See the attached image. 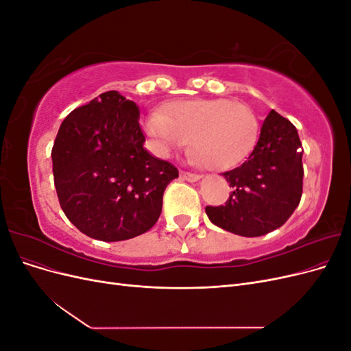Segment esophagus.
Instances as JSON below:
<instances>
[{
	"label": "esophagus",
	"mask_w": 351,
	"mask_h": 351,
	"mask_svg": "<svg viewBox=\"0 0 351 351\" xmlns=\"http://www.w3.org/2000/svg\"><path fill=\"white\" fill-rule=\"evenodd\" d=\"M180 177H182L183 180H186V182H197V180H200V176L199 174H193V173H189V171H182L180 173Z\"/></svg>",
	"instance_id": "34e87169"
}]
</instances>
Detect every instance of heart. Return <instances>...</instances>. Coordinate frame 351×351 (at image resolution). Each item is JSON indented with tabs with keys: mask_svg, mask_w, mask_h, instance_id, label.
<instances>
[{
	"mask_svg": "<svg viewBox=\"0 0 351 351\" xmlns=\"http://www.w3.org/2000/svg\"><path fill=\"white\" fill-rule=\"evenodd\" d=\"M155 149L169 155L183 149L190 137L193 161L228 169L249 156L258 141V117L246 104L228 99H189L167 105L145 121Z\"/></svg>",
	"mask_w": 351,
	"mask_h": 351,
	"instance_id": "obj_1",
	"label": "heart"
}]
</instances>
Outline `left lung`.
<instances>
[{"label":"left lung","mask_w":351,"mask_h":351,"mask_svg":"<svg viewBox=\"0 0 351 351\" xmlns=\"http://www.w3.org/2000/svg\"><path fill=\"white\" fill-rule=\"evenodd\" d=\"M302 155L295 127L272 110L249 158L222 173L232 192L226 205L206 206L212 224L243 237H259L280 228L300 204Z\"/></svg>","instance_id":"1"}]
</instances>
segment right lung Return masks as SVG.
Here are the masks:
<instances>
[{
	"label": "right lung",
	"instance_id": "obj_1",
	"mask_svg": "<svg viewBox=\"0 0 351 351\" xmlns=\"http://www.w3.org/2000/svg\"><path fill=\"white\" fill-rule=\"evenodd\" d=\"M139 107L117 90L71 111L52 146L61 209L83 234L121 241L151 230L178 169L143 147Z\"/></svg>",
	"mask_w": 351,
	"mask_h": 351
}]
</instances>
